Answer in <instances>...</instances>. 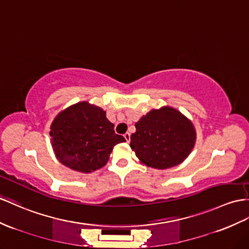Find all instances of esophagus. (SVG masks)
Listing matches in <instances>:
<instances>
[{
	"label": "esophagus",
	"mask_w": 249,
	"mask_h": 249,
	"mask_svg": "<svg viewBox=\"0 0 249 249\" xmlns=\"http://www.w3.org/2000/svg\"><path fill=\"white\" fill-rule=\"evenodd\" d=\"M124 138H125V140L127 142H129L130 141V133L129 132H126L125 135H124Z\"/></svg>",
	"instance_id": "obj_1"
}]
</instances>
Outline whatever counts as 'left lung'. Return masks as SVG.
I'll use <instances>...</instances> for the list:
<instances>
[{
	"mask_svg": "<svg viewBox=\"0 0 249 249\" xmlns=\"http://www.w3.org/2000/svg\"><path fill=\"white\" fill-rule=\"evenodd\" d=\"M130 147L143 164L167 169L181 164L195 147L196 133L191 121L173 107L152 109L136 123Z\"/></svg>",
	"mask_w": 249,
	"mask_h": 249,
	"instance_id": "8db88e82",
	"label": "left lung"
}]
</instances>
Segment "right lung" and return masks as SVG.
<instances>
[{
  "mask_svg": "<svg viewBox=\"0 0 249 249\" xmlns=\"http://www.w3.org/2000/svg\"><path fill=\"white\" fill-rule=\"evenodd\" d=\"M102 108L79 102L61 111L50 126L58 160L70 169L88 174L105 166L113 146L125 142Z\"/></svg>",
  "mask_w": 249,
  "mask_h": 249,
  "instance_id": "right-lung-1",
  "label": "right lung"
}]
</instances>
